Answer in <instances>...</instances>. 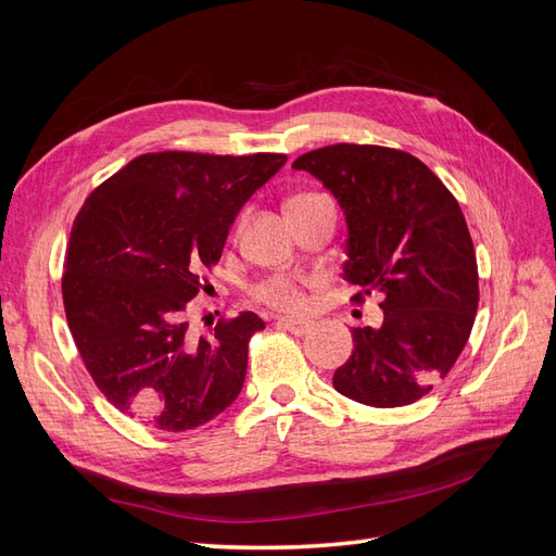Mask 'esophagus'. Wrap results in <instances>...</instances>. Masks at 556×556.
I'll return each mask as SVG.
<instances>
[{"mask_svg":"<svg viewBox=\"0 0 556 556\" xmlns=\"http://www.w3.org/2000/svg\"><path fill=\"white\" fill-rule=\"evenodd\" d=\"M278 329L290 331L294 336H306L311 331L308 323H301V319H292V317H278Z\"/></svg>","mask_w":556,"mask_h":556,"instance_id":"obj_1","label":"esophagus"}]
</instances>
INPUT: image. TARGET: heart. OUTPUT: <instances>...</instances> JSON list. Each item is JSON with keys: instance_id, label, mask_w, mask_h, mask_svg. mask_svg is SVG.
<instances>
[{"instance_id": "b5f03b06", "label": "heart", "mask_w": 556, "mask_h": 556, "mask_svg": "<svg viewBox=\"0 0 556 556\" xmlns=\"http://www.w3.org/2000/svg\"><path fill=\"white\" fill-rule=\"evenodd\" d=\"M315 282L317 278L304 274H276L260 280L252 288V296L268 308L301 313L308 306V288H313Z\"/></svg>"}]
</instances>
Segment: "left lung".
<instances>
[{
	"mask_svg": "<svg viewBox=\"0 0 556 556\" xmlns=\"http://www.w3.org/2000/svg\"><path fill=\"white\" fill-rule=\"evenodd\" d=\"M339 199L352 301L380 294L382 325L352 329L333 387L374 408L408 406L462 355L478 311V262L457 199L425 162L384 146L333 143L294 160Z\"/></svg>",
	"mask_w": 556,
	"mask_h": 556,
	"instance_id": "8db88e82",
	"label": "left lung"
}]
</instances>
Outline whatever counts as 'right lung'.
Instances as JSON below:
<instances>
[{
  "label": "right lung",
  "mask_w": 556,
  "mask_h": 556,
  "mask_svg": "<svg viewBox=\"0 0 556 556\" xmlns=\"http://www.w3.org/2000/svg\"><path fill=\"white\" fill-rule=\"evenodd\" d=\"M288 162L278 153H146L78 211L64 252L66 325L111 406L162 431L211 422L239 396L255 313L190 336V301L245 201Z\"/></svg>",
  "instance_id": "1"
}]
</instances>
